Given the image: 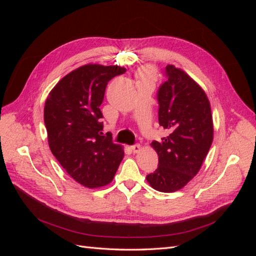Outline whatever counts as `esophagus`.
I'll return each mask as SVG.
<instances>
[{"instance_id":"1","label":"esophagus","mask_w":256,"mask_h":256,"mask_svg":"<svg viewBox=\"0 0 256 256\" xmlns=\"http://www.w3.org/2000/svg\"><path fill=\"white\" fill-rule=\"evenodd\" d=\"M130 148L134 152H138L141 150V145L140 144H134V145L130 146Z\"/></svg>"}]
</instances>
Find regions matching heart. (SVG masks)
<instances>
[{
	"label": "heart",
	"instance_id": "b5f03b06",
	"mask_svg": "<svg viewBox=\"0 0 256 256\" xmlns=\"http://www.w3.org/2000/svg\"><path fill=\"white\" fill-rule=\"evenodd\" d=\"M138 74H140L142 79H150V70H147V69H144V70H142Z\"/></svg>",
	"mask_w": 256,
	"mask_h": 256
}]
</instances>
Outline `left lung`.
Wrapping results in <instances>:
<instances>
[{
    "label": "left lung",
    "mask_w": 256,
    "mask_h": 256,
    "mask_svg": "<svg viewBox=\"0 0 256 256\" xmlns=\"http://www.w3.org/2000/svg\"><path fill=\"white\" fill-rule=\"evenodd\" d=\"M166 80L157 92L159 125L168 131L161 141H152L158 168L146 176L154 189H182L202 166L214 138L212 116L205 92L173 65L164 69Z\"/></svg>",
    "instance_id": "left-lung-1"
}]
</instances>
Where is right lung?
Returning a JSON list of instances; mask_svg holds the SVG:
<instances>
[{
    "label": "right lung",
    "mask_w": 256,
    "mask_h": 256,
    "mask_svg": "<svg viewBox=\"0 0 256 256\" xmlns=\"http://www.w3.org/2000/svg\"><path fill=\"white\" fill-rule=\"evenodd\" d=\"M125 72L118 66H81L65 76L46 100L50 150L66 172L88 188L111 182L124 158L122 147L102 132L99 106L108 82Z\"/></svg>",
    "instance_id": "obj_1"
}]
</instances>
